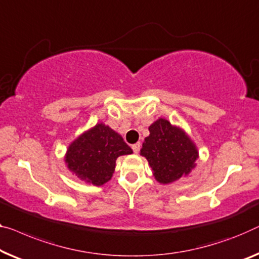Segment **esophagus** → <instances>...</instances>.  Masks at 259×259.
Wrapping results in <instances>:
<instances>
[{"instance_id": "esophagus-1", "label": "esophagus", "mask_w": 259, "mask_h": 259, "mask_svg": "<svg viewBox=\"0 0 259 259\" xmlns=\"http://www.w3.org/2000/svg\"><path fill=\"white\" fill-rule=\"evenodd\" d=\"M131 148H133V151L135 153H138V152H140V150H141V143H136V144H134L133 146H131Z\"/></svg>"}]
</instances>
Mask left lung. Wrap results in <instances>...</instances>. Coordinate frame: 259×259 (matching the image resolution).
<instances>
[{
    "mask_svg": "<svg viewBox=\"0 0 259 259\" xmlns=\"http://www.w3.org/2000/svg\"><path fill=\"white\" fill-rule=\"evenodd\" d=\"M141 154L148 159L153 176L160 184H169L186 176L198 158L194 144L184 131L159 118L149 128Z\"/></svg>",
    "mask_w": 259,
    "mask_h": 259,
    "instance_id": "1",
    "label": "left lung"
}]
</instances>
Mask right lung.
<instances>
[{"instance_id":"right-lung-1","label":"right lung","mask_w":259,"mask_h":259,"mask_svg":"<svg viewBox=\"0 0 259 259\" xmlns=\"http://www.w3.org/2000/svg\"><path fill=\"white\" fill-rule=\"evenodd\" d=\"M129 153L133 150L123 138L100 123L69 145L66 163L81 180L101 186L113 176L117 157Z\"/></svg>"}]
</instances>
